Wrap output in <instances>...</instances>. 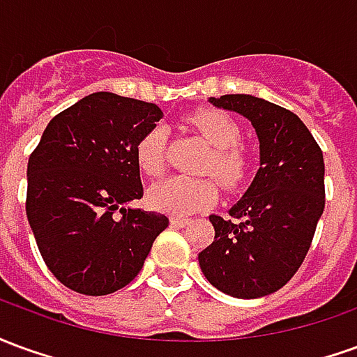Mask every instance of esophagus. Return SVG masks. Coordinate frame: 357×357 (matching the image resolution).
<instances>
[{
	"label": "esophagus",
	"instance_id": "obj_1",
	"mask_svg": "<svg viewBox=\"0 0 357 357\" xmlns=\"http://www.w3.org/2000/svg\"><path fill=\"white\" fill-rule=\"evenodd\" d=\"M189 224H191V220H189V218H179V216L170 218V225H174V227H185V225Z\"/></svg>",
	"mask_w": 357,
	"mask_h": 357
}]
</instances>
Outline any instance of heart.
<instances>
[{
  "instance_id": "b5f03b06",
  "label": "heart",
  "mask_w": 357,
  "mask_h": 357,
  "mask_svg": "<svg viewBox=\"0 0 357 357\" xmlns=\"http://www.w3.org/2000/svg\"><path fill=\"white\" fill-rule=\"evenodd\" d=\"M189 124L201 133L202 139L212 145V155L204 164L206 174H214L227 189L243 185L250 174V158L237 143L241 128L227 112L216 109H201L189 116ZM168 128L153 124L135 143V162L145 176H160L166 160ZM218 201V187L212 179L168 178L149 189L147 202L155 210L187 216L208 208Z\"/></svg>"
}]
</instances>
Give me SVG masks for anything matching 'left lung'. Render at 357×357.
Here are the masks:
<instances>
[{
  "label": "left lung",
  "mask_w": 357,
  "mask_h": 357,
  "mask_svg": "<svg viewBox=\"0 0 357 357\" xmlns=\"http://www.w3.org/2000/svg\"><path fill=\"white\" fill-rule=\"evenodd\" d=\"M208 101L250 120L260 168L229 218L210 216L216 233L199 264L218 291L260 298L291 281L310 250L325 208L323 153L304 122L279 105L245 93Z\"/></svg>",
  "instance_id": "obj_1"
}]
</instances>
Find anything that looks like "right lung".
I'll list each match as a JSON object with an SVG mask.
<instances>
[{
    "instance_id": "add662e5",
    "label": "right lung",
    "mask_w": 357,
    "mask_h": 357,
    "mask_svg": "<svg viewBox=\"0 0 357 357\" xmlns=\"http://www.w3.org/2000/svg\"><path fill=\"white\" fill-rule=\"evenodd\" d=\"M160 116L155 102L97 91L59 112L30 155L28 224L68 289L102 296L126 287L168 227L164 214L128 208L143 197L135 143Z\"/></svg>"
}]
</instances>
